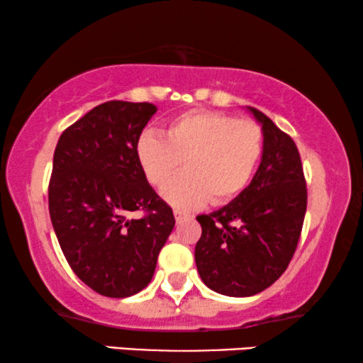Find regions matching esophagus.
<instances>
[{"mask_svg": "<svg viewBox=\"0 0 363 363\" xmlns=\"http://www.w3.org/2000/svg\"><path fill=\"white\" fill-rule=\"evenodd\" d=\"M173 215H175V220H177V221H182L183 218H186V216H188L185 211H180V210H175V211H173Z\"/></svg>", "mask_w": 363, "mask_h": 363, "instance_id": "1", "label": "esophagus"}]
</instances>
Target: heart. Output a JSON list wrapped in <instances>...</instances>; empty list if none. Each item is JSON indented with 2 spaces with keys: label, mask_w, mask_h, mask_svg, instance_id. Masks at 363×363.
<instances>
[{
  "label": "heart",
  "mask_w": 363,
  "mask_h": 363,
  "mask_svg": "<svg viewBox=\"0 0 363 363\" xmlns=\"http://www.w3.org/2000/svg\"><path fill=\"white\" fill-rule=\"evenodd\" d=\"M262 152L259 123L206 108L178 113L168 122L165 137L147 130L135 145L137 160L153 186L165 185L185 162L186 170L163 188L165 200L180 208L235 200L251 183Z\"/></svg>",
  "instance_id": "1"
}]
</instances>
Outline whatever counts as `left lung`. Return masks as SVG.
Here are the masks:
<instances>
[{
  "mask_svg": "<svg viewBox=\"0 0 363 363\" xmlns=\"http://www.w3.org/2000/svg\"><path fill=\"white\" fill-rule=\"evenodd\" d=\"M250 111L264 133L255 178L226 206L196 216V269L210 289L231 297L255 296L279 279L296 252L307 208L294 140L261 111Z\"/></svg>",
  "mask_w": 363,
  "mask_h": 363,
  "instance_id": "8db88e82",
  "label": "left lung"
}]
</instances>
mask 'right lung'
I'll return each mask as SVG.
<instances>
[{
  "mask_svg": "<svg viewBox=\"0 0 363 363\" xmlns=\"http://www.w3.org/2000/svg\"><path fill=\"white\" fill-rule=\"evenodd\" d=\"M157 107L108 101L61 133L49 180V215L71 269L107 297L148 286L175 226L137 160L135 145ZM143 211L138 220L126 216Z\"/></svg>",
  "mask_w": 363,
  "mask_h": 363,
  "instance_id": "right-lung-1",
  "label": "right lung"
}]
</instances>
